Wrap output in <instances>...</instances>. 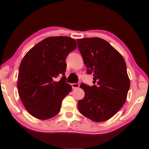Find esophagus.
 <instances>
[{
  "instance_id": "34e87169",
  "label": "esophagus",
  "mask_w": 149,
  "mask_h": 149,
  "mask_svg": "<svg viewBox=\"0 0 149 149\" xmlns=\"http://www.w3.org/2000/svg\"><path fill=\"white\" fill-rule=\"evenodd\" d=\"M80 86V84L79 83H73L72 84V88H74V89H76V88H78Z\"/></svg>"
}]
</instances>
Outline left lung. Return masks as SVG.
<instances>
[{
  "label": "left lung",
  "mask_w": 149,
  "mask_h": 149,
  "mask_svg": "<svg viewBox=\"0 0 149 149\" xmlns=\"http://www.w3.org/2000/svg\"><path fill=\"white\" fill-rule=\"evenodd\" d=\"M77 42L87 74L93 75L94 84H81L85 95L78 101V109L94 122L106 121L122 108L127 99L130 80L125 60L102 38H85Z\"/></svg>",
  "instance_id": "left-lung-1"
}]
</instances>
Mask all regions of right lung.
Listing matches in <instances>:
<instances>
[{"label": "right lung", "mask_w": 149, "mask_h": 149, "mask_svg": "<svg viewBox=\"0 0 149 149\" xmlns=\"http://www.w3.org/2000/svg\"><path fill=\"white\" fill-rule=\"evenodd\" d=\"M77 47L67 36L48 37L34 46L22 60L18 76V93L29 114L40 120L58 115L62 100L72 91L66 82L65 59ZM59 74V81L53 79Z\"/></svg>", "instance_id": "obj_1"}]
</instances>
